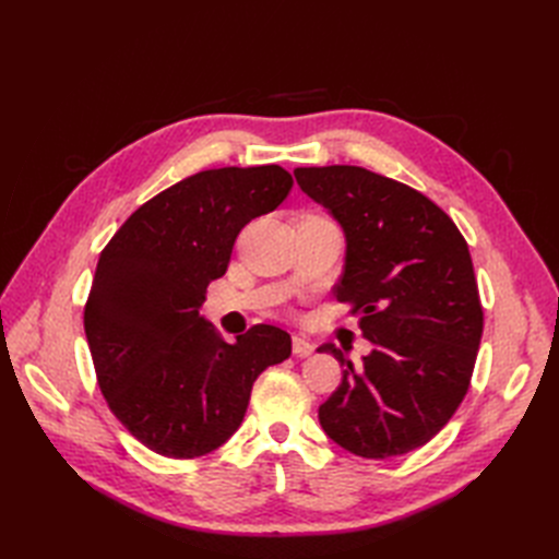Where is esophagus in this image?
<instances>
[{
    "label": "esophagus",
    "mask_w": 559,
    "mask_h": 559,
    "mask_svg": "<svg viewBox=\"0 0 559 559\" xmlns=\"http://www.w3.org/2000/svg\"><path fill=\"white\" fill-rule=\"evenodd\" d=\"M292 349L296 357H310V354L314 352V345L310 341H306V337L300 335H294V343H292Z\"/></svg>",
    "instance_id": "34e87169"
}]
</instances>
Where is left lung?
<instances>
[{"label": "left lung", "mask_w": 559, "mask_h": 559, "mask_svg": "<svg viewBox=\"0 0 559 559\" xmlns=\"http://www.w3.org/2000/svg\"><path fill=\"white\" fill-rule=\"evenodd\" d=\"M300 191L345 235L337 300L352 302L373 343L319 405L333 443L366 460L417 450L460 408L483 335L468 245L452 218L415 189L357 165L296 167Z\"/></svg>", "instance_id": "left-lung-1"}]
</instances>
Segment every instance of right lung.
Here are the masks:
<instances>
[{
    "mask_svg": "<svg viewBox=\"0 0 559 559\" xmlns=\"http://www.w3.org/2000/svg\"><path fill=\"white\" fill-rule=\"evenodd\" d=\"M292 186L280 165L202 170L151 198L99 253L83 326L111 413L148 450L193 460L222 448L257 378L292 357L277 326L226 343L200 314L235 238Z\"/></svg>",
    "mask_w": 559,
    "mask_h": 559,
    "instance_id": "add662e5",
    "label": "right lung"
}]
</instances>
